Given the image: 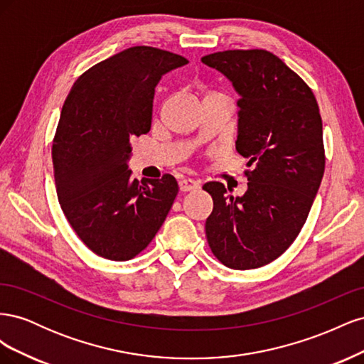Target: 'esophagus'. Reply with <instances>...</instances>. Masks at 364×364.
<instances>
[{
  "label": "esophagus",
  "mask_w": 364,
  "mask_h": 364,
  "mask_svg": "<svg viewBox=\"0 0 364 364\" xmlns=\"http://www.w3.org/2000/svg\"><path fill=\"white\" fill-rule=\"evenodd\" d=\"M179 188L182 193H186V191H193V190H197L199 188V182L194 181V179H190V178H185L179 182Z\"/></svg>",
  "instance_id": "esophagus-1"
}]
</instances>
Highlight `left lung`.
<instances>
[{
  "instance_id": "obj_1",
  "label": "left lung",
  "mask_w": 364,
  "mask_h": 364,
  "mask_svg": "<svg viewBox=\"0 0 364 364\" xmlns=\"http://www.w3.org/2000/svg\"><path fill=\"white\" fill-rule=\"evenodd\" d=\"M238 92L237 151L249 162L247 191L220 182L206 218L208 245L226 267L249 270L281 257L299 235L325 171L322 118L299 75L266 50H228L202 58Z\"/></svg>"
}]
</instances>
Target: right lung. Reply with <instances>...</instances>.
Masks as SVG:
<instances>
[{
    "label": "right lung",
    "mask_w": 364,
    "mask_h": 364,
    "mask_svg": "<svg viewBox=\"0 0 364 364\" xmlns=\"http://www.w3.org/2000/svg\"><path fill=\"white\" fill-rule=\"evenodd\" d=\"M186 63L170 51L130 47L85 71L63 103L51 149L58 199L77 237L98 257H136L179 193L171 174L132 179L127 161L130 139L150 130L155 86Z\"/></svg>",
    "instance_id": "right-lung-1"
}]
</instances>
